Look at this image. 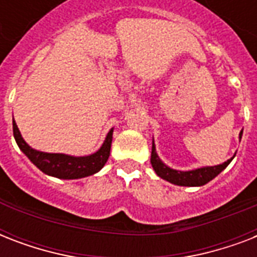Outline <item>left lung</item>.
Wrapping results in <instances>:
<instances>
[{
    "label": "left lung",
    "mask_w": 257,
    "mask_h": 257,
    "mask_svg": "<svg viewBox=\"0 0 257 257\" xmlns=\"http://www.w3.org/2000/svg\"><path fill=\"white\" fill-rule=\"evenodd\" d=\"M241 135H243V131L240 132V139H241ZM232 159L225 161L224 164L215 165V167H205V168L181 172L168 168L167 165L161 163V160L157 156L155 144H152V153H151V164H152L157 176H160L161 179L167 180L169 183L176 184V185H183V187H200V185L209 183L212 179H215L216 176L219 175L220 172L227 168Z\"/></svg>",
    "instance_id": "obj_1"
}]
</instances>
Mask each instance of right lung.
Here are the masks:
<instances>
[{
    "label": "right lung",
    "mask_w": 257,
    "mask_h": 257,
    "mask_svg": "<svg viewBox=\"0 0 257 257\" xmlns=\"http://www.w3.org/2000/svg\"><path fill=\"white\" fill-rule=\"evenodd\" d=\"M13 135L16 143L22 152L25 153L28 159L46 175L54 176L58 179H81L100 171L108 160L112 145L113 129H110L108 136L105 139L104 144L96 153L90 156L73 157L61 153H45L38 152L36 149L30 148L22 139L21 133L18 131L17 124L13 118Z\"/></svg>",
    "instance_id": "right-lung-1"
}]
</instances>
